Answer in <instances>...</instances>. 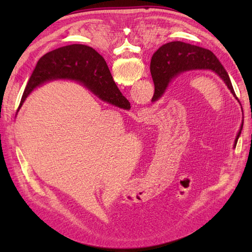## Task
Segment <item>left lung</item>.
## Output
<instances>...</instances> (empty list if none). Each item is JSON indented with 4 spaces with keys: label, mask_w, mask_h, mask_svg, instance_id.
I'll use <instances>...</instances> for the list:
<instances>
[{
    "label": "left lung",
    "mask_w": 252,
    "mask_h": 252,
    "mask_svg": "<svg viewBox=\"0 0 252 252\" xmlns=\"http://www.w3.org/2000/svg\"><path fill=\"white\" fill-rule=\"evenodd\" d=\"M199 69L211 70L218 74L239 103L228 73L217 56L211 51L180 41L169 42L160 46L152 57L151 72L155 84V93L152 100L156 101L161 97L172 78L179 76L180 73ZM242 130L243 125L240 126L235 144L237 143Z\"/></svg>",
    "instance_id": "8db88e82"
}]
</instances>
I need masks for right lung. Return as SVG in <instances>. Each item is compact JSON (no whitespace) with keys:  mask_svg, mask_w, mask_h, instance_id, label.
Listing matches in <instances>:
<instances>
[{"mask_svg":"<svg viewBox=\"0 0 252 252\" xmlns=\"http://www.w3.org/2000/svg\"><path fill=\"white\" fill-rule=\"evenodd\" d=\"M66 78L83 82L107 103L130 108L129 100L118 89L104 58L92 47L72 44L60 47L40 58L27 83L17 112L36 87L49 80Z\"/></svg>","mask_w":252,"mask_h":252,"instance_id":"obj_1","label":"right lung"}]
</instances>
